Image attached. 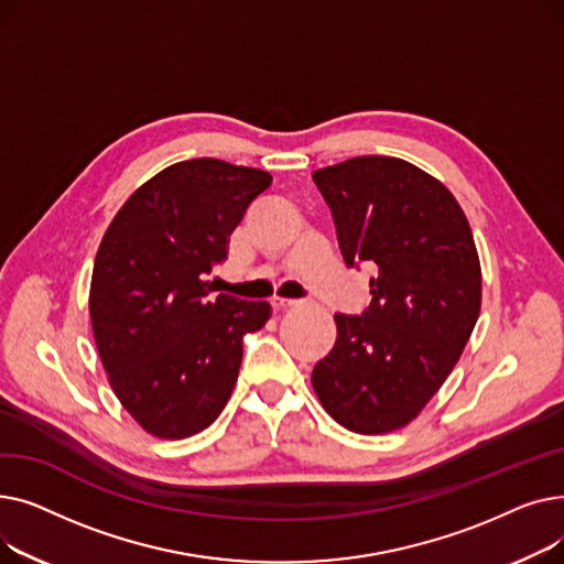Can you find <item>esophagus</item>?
Masks as SVG:
<instances>
[{
	"label": "esophagus",
	"mask_w": 564,
	"mask_h": 564,
	"mask_svg": "<svg viewBox=\"0 0 564 564\" xmlns=\"http://www.w3.org/2000/svg\"><path fill=\"white\" fill-rule=\"evenodd\" d=\"M272 306H274V311H288V308H292V306H297V302H294V300H283V297H274V300H272Z\"/></svg>",
	"instance_id": "esophagus-1"
}]
</instances>
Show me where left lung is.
Here are the masks:
<instances>
[{
  "label": "left lung",
  "mask_w": 564,
  "mask_h": 564,
  "mask_svg": "<svg viewBox=\"0 0 564 564\" xmlns=\"http://www.w3.org/2000/svg\"><path fill=\"white\" fill-rule=\"evenodd\" d=\"M313 181L345 262L377 270L370 306L334 315L313 389L349 432L387 434L419 416L462 357L482 304L478 249L448 187L400 158H351Z\"/></svg>",
  "instance_id": "8db88e82"
}]
</instances>
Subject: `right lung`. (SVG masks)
<instances>
[{
  "label": "right lung",
  "instance_id": "1",
  "mask_svg": "<svg viewBox=\"0 0 564 564\" xmlns=\"http://www.w3.org/2000/svg\"><path fill=\"white\" fill-rule=\"evenodd\" d=\"M272 175L215 158L177 162L145 181L111 219L96 253L88 311L109 387L158 438H187L224 411L242 338L267 302L213 294L203 276Z\"/></svg>",
  "mask_w": 564,
  "mask_h": 564
}]
</instances>
